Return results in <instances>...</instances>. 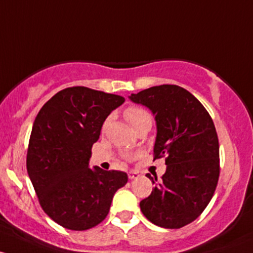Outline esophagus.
Here are the masks:
<instances>
[{"label": "esophagus", "instance_id": "obj_1", "mask_svg": "<svg viewBox=\"0 0 253 253\" xmlns=\"http://www.w3.org/2000/svg\"><path fill=\"white\" fill-rule=\"evenodd\" d=\"M127 176H129L130 180H134V179L139 178L140 174H139V171H136V170H130L129 173H127Z\"/></svg>", "mask_w": 253, "mask_h": 253}]
</instances>
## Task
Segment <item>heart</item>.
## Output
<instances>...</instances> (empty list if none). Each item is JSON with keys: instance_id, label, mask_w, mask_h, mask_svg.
Returning <instances> with one entry per match:
<instances>
[{"instance_id": "heart-1", "label": "heart", "mask_w": 253, "mask_h": 253, "mask_svg": "<svg viewBox=\"0 0 253 253\" xmlns=\"http://www.w3.org/2000/svg\"><path fill=\"white\" fill-rule=\"evenodd\" d=\"M124 116H126V121L131 124L134 129L146 121H152V117H151L150 112L146 111L145 108L137 107V106L127 107L124 111Z\"/></svg>"}]
</instances>
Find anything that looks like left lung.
<instances>
[{
    "instance_id": "left-lung-1",
    "label": "left lung",
    "mask_w": 253,
    "mask_h": 253,
    "mask_svg": "<svg viewBox=\"0 0 253 253\" xmlns=\"http://www.w3.org/2000/svg\"><path fill=\"white\" fill-rule=\"evenodd\" d=\"M130 100L148 107L156 116L157 137L153 160L166 158L161 180L140 208L151 223L179 229L201 215L219 179V142L214 123L202 103L178 85L152 86Z\"/></svg>"
}]
</instances>
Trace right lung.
<instances>
[{
    "label": "right lung",
    "mask_w": 253,
    "mask_h": 253,
    "mask_svg": "<svg viewBox=\"0 0 253 253\" xmlns=\"http://www.w3.org/2000/svg\"><path fill=\"white\" fill-rule=\"evenodd\" d=\"M126 98L85 86L67 87L36 116L27 169L43 212L70 230L98 225L112 199L127 183L124 171L88 168L103 122Z\"/></svg>",
    "instance_id": "right-lung-1"
}]
</instances>
